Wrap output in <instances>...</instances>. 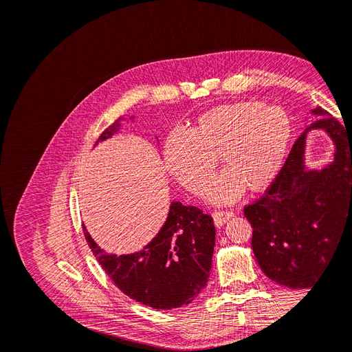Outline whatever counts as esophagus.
Wrapping results in <instances>:
<instances>
[{
    "mask_svg": "<svg viewBox=\"0 0 352 352\" xmlns=\"http://www.w3.org/2000/svg\"><path fill=\"white\" fill-rule=\"evenodd\" d=\"M232 217H233L232 211H214V212H212V219H214V225L217 228L225 225V223Z\"/></svg>",
    "mask_w": 352,
    "mask_h": 352,
    "instance_id": "obj_1",
    "label": "esophagus"
}]
</instances>
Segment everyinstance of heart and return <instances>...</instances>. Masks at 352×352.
<instances>
[{"label":"heart","instance_id":"heart-1","mask_svg":"<svg viewBox=\"0 0 352 352\" xmlns=\"http://www.w3.org/2000/svg\"><path fill=\"white\" fill-rule=\"evenodd\" d=\"M291 122L279 107L233 101L212 107L189 133H173L164 146L167 173L194 195H202L219 156L227 170L208 187L216 204L236 201L245 188L261 192L279 175L291 141Z\"/></svg>","mask_w":352,"mask_h":352}]
</instances>
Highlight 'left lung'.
Here are the masks:
<instances>
[{
  "mask_svg": "<svg viewBox=\"0 0 352 352\" xmlns=\"http://www.w3.org/2000/svg\"><path fill=\"white\" fill-rule=\"evenodd\" d=\"M295 141L279 175L261 198L243 208L252 226V251L264 274L276 283L310 287L352 228V136L326 110ZM323 129L337 146L336 160L322 170L303 166L305 136Z\"/></svg>",
  "mask_w": 352,
  "mask_h": 352,
  "instance_id": "obj_1",
  "label": "left lung"
}]
</instances>
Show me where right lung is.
<instances>
[{
	"label": "right lung",
	"instance_id": "1",
	"mask_svg": "<svg viewBox=\"0 0 352 352\" xmlns=\"http://www.w3.org/2000/svg\"><path fill=\"white\" fill-rule=\"evenodd\" d=\"M119 127L117 119L95 145L109 140ZM82 228L91 251L114 285L146 307L166 311L186 305L208 282L216 229L211 216L198 207L172 202L157 236L141 251L126 255L107 254L94 242L87 228Z\"/></svg>",
	"mask_w": 352,
	"mask_h": 352
}]
</instances>
